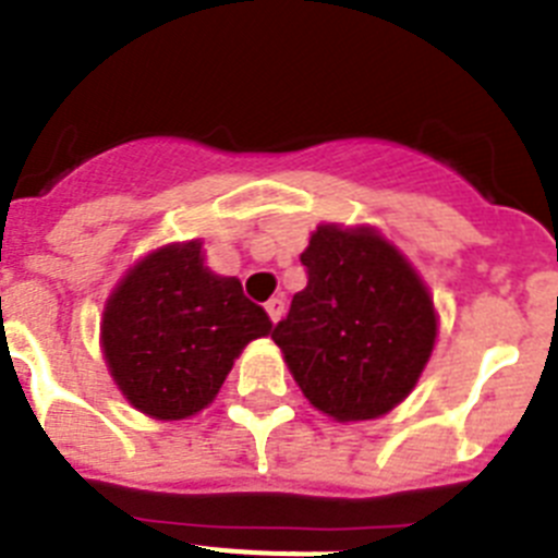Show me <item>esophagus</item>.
I'll return each mask as SVG.
<instances>
[{"label": "esophagus", "instance_id": "1", "mask_svg": "<svg viewBox=\"0 0 558 558\" xmlns=\"http://www.w3.org/2000/svg\"><path fill=\"white\" fill-rule=\"evenodd\" d=\"M265 310H268V315H270V322H279V318H282L284 315V299L282 295H274V299H268V302H265Z\"/></svg>", "mask_w": 558, "mask_h": 558}]
</instances>
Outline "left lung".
Masks as SVG:
<instances>
[{"instance_id": "1", "label": "left lung", "mask_w": 558, "mask_h": 558, "mask_svg": "<svg viewBox=\"0 0 558 558\" xmlns=\"http://www.w3.org/2000/svg\"><path fill=\"white\" fill-rule=\"evenodd\" d=\"M307 288L270 338L318 411L360 422L416 386L436 340V313L416 270L372 229L318 226L302 254Z\"/></svg>"}]
</instances>
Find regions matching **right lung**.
<instances>
[{
  "mask_svg": "<svg viewBox=\"0 0 558 558\" xmlns=\"http://www.w3.org/2000/svg\"><path fill=\"white\" fill-rule=\"evenodd\" d=\"M270 332L234 276L204 268L201 243L145 256L108 299L102 352L131 405L186 418L215 399L248 340Z\"/></svg>",
  "mask_w": 558,
  "mask_h": 558,
  "instance_id": "add662e5",
  "label": "right lung"
}]
</instances>
